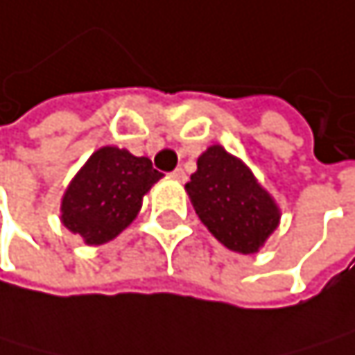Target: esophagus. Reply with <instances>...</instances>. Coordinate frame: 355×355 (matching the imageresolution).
<instances>
[{
  "mask_svg": "<svg viewBox=\"0 0 355 355\" xmlns=\"http://www.w3.org/2000/svg\"><path fill=\"white\" fill-rule=\"evenodd\" d=\"M172 179H176L179 183H185V181H187V174H185L183 168H176V170L172 172Z\"/></svg>",
  "mask_w": 355,
  "mask_h": 355,
  "instance_id": "esophagus-1",
  "label": "esophagus"
}]
</instances>
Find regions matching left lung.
<instances>
[{"mask_svg": "<svg viewBox=\"0 0 355 355\" xmlns=\"http://www.w3.org/2000/svg\"><path fill=\"white\" fill-rule=\"evenodd\" d=\"M185 191L208 232L234 252L254 254L280 225V206L252 170L220 145L198 157Z\"/></svg>", "mask_w": 355, "mask_h": 355, "instance_id": "obj_1", "label": "left lung"}]
</instances>
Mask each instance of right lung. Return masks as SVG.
Returning a JSON list of instances; mask_svg holds the SVG:
<instances>
[{
	"mask_svg": "<svg viewBox=\"0 0 355 355\" xmlns=\"http://www.w3.org/2000/svg\"><path fill=\"white\" fill-rule=\"evenodd\" d=\"M162 176L149 157L105 145L67 185L60 200V223L88 246L107 244L137 218L145 193Z\"/></svg>",
	"mask_w": 355,
	"mask_h": 355,
	"instance_id": "obj_1",
	"label": "right lung"
}]
</instances>
